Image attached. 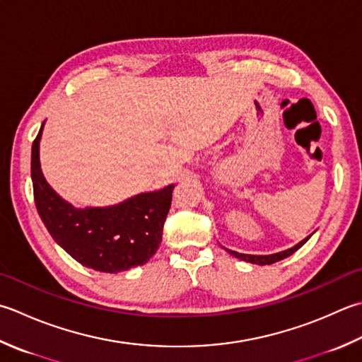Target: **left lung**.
I'll list each match as a JSON object with an SVG mask.
<instances>
[{
  "label": "left lung",
  "instance_id": "1",
  "mask_svg": "<svg viewBox=\"0 0 362 362\" xmlns=\"http://www.w3.org/2000/svg\"><path fill=\"white\" fill-rule=\"evenodd\" d=\"M310 238V235L308 238H304L303 242H300L298 245H295L293 247H290V250H286V251H281V252H276V254H272V256H251V254H240L237 251H232V250H228V252L230 254V256L237 257L240 260H245V262H250V264H257V265H272L274 264V262H279L282 259H286L288 256H292V254L295 251H298L300 247L308 242V240Z\"/></svg>",
  "mask_w": 362,
  "mask_h": 362
}]
</instances>
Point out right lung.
<instances>
[{
	"instance_id": "obj_1",
	"label": "right lung",
	"mask_w": 362,
	"mask_h": 362,
	"mask_svg": "<svg viewBox=\"0 0 362 362\" xmlns=\"http://www.w3.org/2000/svg\"><path fill=\"white\" fill-rule=\"evenodd\" d=\"M42 127L33 143L31 179L35 207L49 235L78 264L95 272L120 273L144 265L161 243L174 185L112 207L75 209L54 193L40 171Z\"/></svg>"
}]
</instances>
